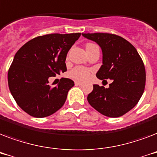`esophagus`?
Here are the masks:
<instances>
[{
    "label": "esophagus",
    "mask_w": 157,
    "mask_h": 157,
    "mask_svg": "<svg viewBox=\"0 0 157 157\" xmlns=\"http://www.w3.org/2000/svg\"><path fill=\"white\" fill-rule=\"evenodd\" d=\"M75 84H76V86H81V85H83V83H82V82H81V81H76V82H75Z\"/></svg>",
    "instance_id": "esophagus-1"
}]
</instances>
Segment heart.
<instances>
[{
  "instance_id": "b5f03b06",
  "label": "heart",
  "mask_w": 157,
  "mask_h": 157,
  "mask_svg": "<svg viewBox=\"0 0 157 157\" xmlns=\"http://www.w3.org/2000/svg\"><path fill=\"white\" fill-rule=\"evenodd\" d=\"M90 74L91 71L90 69L83 67H76L70 71L69 75L71 78L77 80V81H86L90 78Z\"/></svg>"
}]
</instances>
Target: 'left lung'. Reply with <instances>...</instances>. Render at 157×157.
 Segmentation results:
<instances>
[{
    "instance_id": "1",
    "label": "left lung",
    "mask_w": 157,
    "mask_h": 157,
    "mask_svg": "<svg viewBox=\"0 0 157 157\" xmlns=\"http://www.w3.org/2000/svg\"><path fill=\"white\" fill-rule=\"evenodd\" d=\"M102 49L103 65L96 76L111 79L109 88L94 85L89 103L101 114L119 117L130 111L143 95L146 83L144 62L134 45L121 36L110 33H82Z\"/></svg>"
}]
</instances>
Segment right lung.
Here are the masks:
<instances>
[{
    "mask_svg": "<svg viewBox=\"0 0 157 157\" xmlns=\"http://www.w3.org/2000/svg\"><path fill=\"white\" fill-rule=\"evenodd\" d=\"M81 33L48 34L32 39L18 50L8 71V84L17 104L32 117H49L60 109L74 81L60 79L55 87L50 76L67 71V54Z\"/></svg>",
    "mask_w": 157,
    "mask_h": 157,
    "instance_id": "1",
    "label": "right lung"
}]
</instances>
